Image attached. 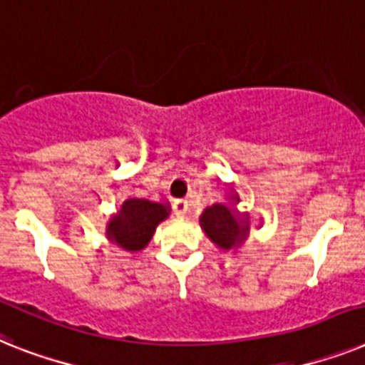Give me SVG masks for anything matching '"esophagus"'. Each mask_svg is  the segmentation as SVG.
<instances>
[{"mask_svg":"<svg viewBox=\"0 0 365 365\" xmlns=\"http://www.w3.org/2000/svg\"><path fill=\"white\" fill-rule=\"evenodd\" d=\"M190 209V201L188 200H175L173 201V210H175V215L179 218H185L186 212Z\"/></svg>","mask_w":365,"mask_h":365,"instance_id":"esophagus-1","label":"esophagus"}]
</instances>
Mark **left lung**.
Returning a JSON list of instances; mask_svg holds the SVG:
<instances>
[{
    "label": "left lung",
    "mask_w": 365,
    "mask_h": 365,
    "mask_svg": "<svg viewBox=\"0 0 365 365\" xmlns=\"http://www.w3.org/2000/svg\"><path fill=\"white\" fill-rule=\"evenodd\" d=\"M235 205L239 195L230 197ZM235 205L212 203L200 216V225L216 248L237 250L250 237V212H239Z\"/></svg>",
    "instance_id": "left-lung-1"
}]
</instances>
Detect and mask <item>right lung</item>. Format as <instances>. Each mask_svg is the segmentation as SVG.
<instances>
[{"instance_id":"add662e5","label":"right lung","mask_w":365,"mask_h":365,"mask_svg":"<svg viewBox=\"0 0 365 365\" xmlns=\"http://www.w3.org/2000/svg\"><path fill=\"white\" fill-rule=\"evenodd\" d=\"M170 212V203H160L147 197H128L108 222V240L126 252H140L150 242L156 225L164 222Z\"/></svg>"}]
</instances>
